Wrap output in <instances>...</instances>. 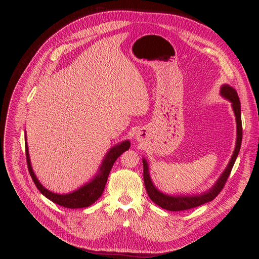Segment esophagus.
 Returning a JSON list of instances; mask_svg holds the SVG:
<instances>
[{"mask_svg": "<svg viewBox=\"0 0 259 259\" xmlns=\"http://www.w3.org/2000/svg\"><path fill=\"white\" fill-rule=\"evenodd\" d=\"M136 137H137V139L139 140V142H142V140H144V139L147 137V133H146V131H139V132L137 133Z\"/></svg>", "mask_w": 259, "mask_h": 259, "instance_id": "esophagus-1", "label": "esophagus"}]
</instances>
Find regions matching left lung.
<instances>
[{"label":"left lung","instance_id":"8db88e82","mask_svg":"<svg viewBox=\"0 0 259 259\" xmlns=\"http://www.w3.org/2000/svg\"><path fill=\"white\" fill-rule=\"evenodd\" d=\"M222 95L226 97L227 99H229L232 103V108L234 111V115H236V120H237V145L236 149H234V152L231 156V160L228 164V166L225 169L223 175L221 176L217 180V183L215 186L211 188V189L208 192H205L200 195H194V197H170V195H166L161 193L159 190L155 189V187L153 186L150 176H149V170H148V164L147 161L144 159L143 160V165H144V183L147 193L155 204H158L164 209L171 210V211H178V210H186V209H190L193 207H198L204 203L210 202L211 200H214L217 195L219 194L224 187L226 185L227 179H228L231 169L233 167V164L237 160V156L239 154L240 148H241V143H242V122H241V104H240V99L238 96V93L236 90L232 89L229 85H224L222 86L221 90Z\"/></svg>","mask_w":259,"mask_h":259}]
</instances>
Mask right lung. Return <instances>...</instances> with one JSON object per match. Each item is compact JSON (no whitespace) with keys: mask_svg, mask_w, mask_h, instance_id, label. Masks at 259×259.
Returning <instances> with one entry per match:
<instances>
[{"mask_svg":"<svg viewBox=\"0 0 259 259\" xmlns=\"http://www.w3.org/2000/svg\"><path fill=\"white\" fill-rule=\"evenodd\" d=\"M130 146H131L130 142L128 140H126V142H123L122 144L113 147L106 155V158L103 162V165H101V167H100L99 174L95 178H94L91 183L81 187L80 189H77L76 191H74L72 193H69V194H57V193L51 192L48 189H45V188L40 183H38V180L36 179V177L33 173L32 167H31L28 147L26 144V155H27L28 169H29V173L31 175V178H32L33 183L35 184L37 189L41 191V193L43 195H45L46 198L50 199L54 203H56V204L67 207V208L88 207V206L92 205L94 202H96L101 197V194H103V192L105 190V186L107 184L108 176L112 168L113 163L124 151L128 150Z\"/></svg>","mask_w":259,"mask_h":259,"instance_id":"1","label":"right lung"}]
</instances>
